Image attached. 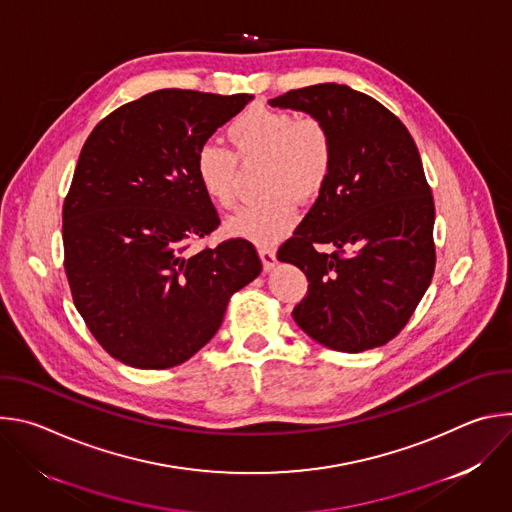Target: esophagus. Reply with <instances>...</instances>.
<instances>
[{
  "instance_id": "34e87169",
  "label": "esophagus",
  "mask_w": 512,
  "mask_h": 512,
  "mask_svg": "<svg viewBox=\"0 0 512 512\" xmlns=\"http://www.w3.org/2000/svg\"><path fill=\"white\" fill-rule=\"evenodd\" d=\"M259 257H261V261H263V269L265 271H269L271 267H275V263H277V255H275V249L273 247H259Z\"/></svg>"
}]
</instances>
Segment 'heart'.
I'll list each match as a JSON object with an SVG mask.
<instances>
[{
  "label": "heart",
  "mask_w": 512,
  "mask_h": 512,
  "mask_svg": "<svg viewBox=\"0 0 512 512\" xmlns=\"http://www.w3.org/2000/svg\"><path fill=\"white\" fill-rule=\"evenodd\" d=\"M227 137L231 150L204 143L194 158L196 180L221 208L237 202V160H263L261 196L245 204L227 229L231 235L269 245L289 235L300 216V200H316L334 168V139L328 125L314 117H296L287 111L253 107L237 115Z\"/></svg>",
  "instance_id": "b5f03b06"
}]
</instances>
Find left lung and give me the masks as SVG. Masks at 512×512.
<instances>
[{
    "label": "left lung",
    "instance_id": "left-lung-1",
    "mask_svg": "<svg viewBox=\"0 0 512 512\" xmlns=\"http://www.w3.org/2000/svg\"><path fill=\"white\" fill-rule=\"evenodd\" d=\"M269 105L322 119L334 139L324 192L277 251L310 281L291 316L338 352L383 346L405 328L435 269V206L417 145L395 113L346 85L287 91ZM318 244L337 251L320 254Z\"/></svg>",
    "mask_w": 512,
    "mask_h": 512
}]
</instances>
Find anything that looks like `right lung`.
Instances as JSON below:
<instances>
[{"mask_svg":"<svg viewBox=\"0 0 512 512\" xmlns=\"http://www.w3.org/2000/svg\"><path fill=\"white\" fill-rule=\"evenodd\" d=\"M249 101L154 91L103 117L83 145L62 204L64 271L95 340L129 367L186 362L261 273L241 237L190 251L221 225L196 180V152Z\"/></svg>","mask_w":512,"mask_h":512,"instance_id":"obj_1","label":"right lung"}]
</instances>
